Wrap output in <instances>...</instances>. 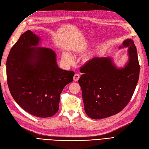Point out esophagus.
Wrapping results in <instances>:
<instances>
[{
  "label": "esophagus",
  "mask_w": 149,
  "mask_h": 149,
  "mask_svg": "<svg viewBox=\"0 0 149 149\" xmlns=\"http://www.w3.org/2000/svg\"><path fill=\"white\" fill-rule=\"evenodd\" d=\"M79 77H80V75H79V74L76 73V74L74 75V77H73V80L74 81H78V79H79Z\"/></svg>",
  "instance_id": "34e87169"
}]
</instances>
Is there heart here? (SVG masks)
Masks as SVG:
<instances>
[{"mask_svg": "<svg viewBox=\"0 0 149 149\" xmlns=\"http://www.w3.org/2000/svg\"><path fill=\"white\" fill-rule=\"evenodd\" d=\"M63 58L65 60H66L68 61H71L72 60L71 56L69 55L68 53H65V52L63 53Z\"/></svg>", "mask_w": 149, "mask_h": 149, "instance_id": "obj_1", "label": "heart"}]
</instances>
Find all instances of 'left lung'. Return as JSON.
Instances as JSON below:
<instances>
[{
	"label": "left lung",
	"instance_id": "obj_1",
	"mask_svg": "<svg viewBox=\"0 0 149 149\" xmlns=\"http://www.w3.org/2000/svg\"><path fill=\"white\" fill-rule=\"evenodd\" d=\"M128 47L129 61L123 68H118L107 58H93L80 71L78 80L82 90L84 110L88 117L102 119L119 113L127 105L139 78L140 65L137 49L132 39L124 41Z\"/></svg>",
	"mask_w": 149,
	"mask_h": 149
}]
</instances>
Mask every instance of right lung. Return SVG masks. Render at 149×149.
<instances>
[{
	"mask_svg": "<svg viewBox=\"0 0 149 149\" xmlns=\"http://www.w3.org/2000/svg\"><path fill=\"white\" fill-rule=\"evenodd\" d=\"M40 38L30 30L12 47L6 63L11 95L22 109L38 118H49L59 109L60 94L73 81L74 73L58 66L52 49L37 47Z\"/></svg>",
	"mask_w": 149,
	"mask_h": 149,
	"instance_id": "obj_1",
	"label": "right lung"
}]
</instances>
